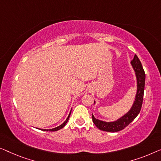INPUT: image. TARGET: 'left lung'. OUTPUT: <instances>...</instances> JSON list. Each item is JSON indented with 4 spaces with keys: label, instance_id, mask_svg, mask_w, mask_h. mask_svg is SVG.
I'll list each match as a JSON object with an SVG mask.
<instances>
[{
    "label": "left lung",
    "instance_id": "obj_1",
    "mask_svg": "<svg viewBox=\"0 0 161 161\" xmlns=\"http://www.w3.org/2000/svg\"><path fill=\"white\" fill-rule=\"evenodd\" d=\"M131 63L136 72V80H137V93H136V99L134 103L133 106L131 107L130 111L126 115H124L123 117L114 122H108H108L100 121V120L96 119L93 116V115H92L93 123L100 130L109 131V132H116V131H121L126 128L140 114L143 102L145 84V73L142 64H141L140 59L138 58L136 54L134 55V58L131 61Z\"/></svg>",
    "mask_w": 161,
    "mask_h": 161
}]
</instances>
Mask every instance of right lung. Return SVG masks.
Instances as JSON below:
<instances>
[{"label": "right lung", "instance_id": "add662e5", "mask_svg": "<svg viewBox=\"0 0 161 161\" xmlns=\"http://www.w3.org/2000/svg\"><path fill=\"white\" fill-rule=\"evenodd\" d=\"M70 114H71V112H70V114H69V116H68V118L66 119V120L64 122L63 124H61V125H60L59 126H58V127H56V128H54V129H42L43 131H58V130H59V129H62L63 128V127L66 125V124L67 123V121H69V116H70Z\"/></svg>", "mask_w": 161, "mask_h": 161}]
</instances>
